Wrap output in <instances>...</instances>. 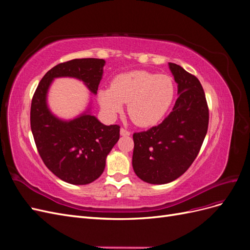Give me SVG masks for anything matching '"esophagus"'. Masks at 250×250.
Masks as SVG:
<instances>
[{"label": "esophagus", "instance_id": "obj_1", "mask_svg": "<svg viewBox=\"0 0 250 250\" xmlns=\"http://www.w3.org/2000/svg\"><path fill=\"white\" fill-rule=\"evenodd\" d=\"M120 133H121V135H124V137H128V135H130V131L125 129V128H123V127L120 129Z\"/></svg>", "mask_w": 250, "mask_h": 250}]
</instances>
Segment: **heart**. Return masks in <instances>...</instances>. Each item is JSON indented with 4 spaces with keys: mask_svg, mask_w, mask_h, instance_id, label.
<instances>
[{
    "mask_svg": "<svg viewBox=\"0 0 250 250\" xmlns=\"http://www.w3.org/2000/svg\"><path fill=\"white\" fill-rule=\"evenodd\" d=\"M175 95L173 79L165 74L133 71L120 74L110 87L99 92V103L109 116L127 104V113L134 124L148 127L157 124L169 110Z\"/></svg>",
    "mask_w": 250,
    "mask_h": 250,
    "instance_id": "b5f03b06",
    "label": "heart"
}]
</instances>
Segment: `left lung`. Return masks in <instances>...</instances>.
I'll return each instance as SVG.
<instances>
[{"instance_id":"8db88e82","label":"left lung","mask_w":250,"mask_h":250,"mask_svg":"<svg viewBox=\"0 0 250 250\" xmlns=\"http://www.w3.org/2000/svg\"><path fill=\"white\" fill-rule=\"evenodd\" d=\"M178 84V98L163 122L133 133L132 167L144 181L171 183L190 168L197 157L208 127V106L198 78L169 62Z\"/></svg>"}]
</instances>
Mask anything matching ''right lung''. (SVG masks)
I'll return each mask as SVG.
<instances>
[{"instance_id": "right-lung-1", "label": "right lung", "mask_w": 250, "mask_h": 250, "mask_svg": "<svg viewBox=\"0 0 250 250\" xmlns=\"http://www.w3.org/2000/svg\"><path fill=\"white\" fill-rule=\"evenodd\" d=\"M105 62L98 58L73 59L46 73L32 98L30 125L37 151L47 168L72 185H87L100 177L106 156L120 139V126H106L87 112L72 121L53 116L47 106L52 80L74 77L97 94Z\"/></svg>"}]
</instances>
